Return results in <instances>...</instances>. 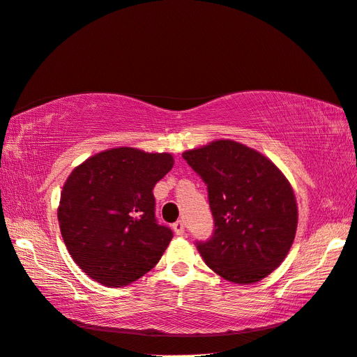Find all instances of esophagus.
<instances>
[{
	"label": "esophagus",
	"instance_id": "esophagus-1",
	"mask_svg": "<svg viewBox=\"0 0 357 357\" xmlns=\"http://www.w3.org/2000/svg\"><path fill=\"white\" fill-rule=\"evenodd\" d=\"M173 231H175L176 235H184L185 234V222L178 220L176 223H173Z\"/></svg>",
	"mask_w": 357,
	"mask_h": 357
}]
</instances>
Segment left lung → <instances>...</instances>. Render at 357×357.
Masks as SVG:
<instances>
[{
    "instance_id": "obj_1",
    "label": "left lung",
    "mask_w": 357,
    "mask_h": 357,
    "mask_svg": "<svg viewBox=\"0 0 357 357\" xmlns=\"http://www.w3.org/2000/svg\"><path fill=\"white\" fill-rule=\"evenodd\" d=\"M182 157L208 187L215 229L197 244L206 266L241 285L267 278L296 238L298 211L287 176L266 155L234 140H214Z\"/></svg>"
}]
</instances>
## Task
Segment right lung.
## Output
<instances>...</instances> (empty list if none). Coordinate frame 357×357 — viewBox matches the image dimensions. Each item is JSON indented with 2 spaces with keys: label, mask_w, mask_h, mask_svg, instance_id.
<instances>
[{
  "label": "right lung",
  "mask_w": 357,
  "mask_h": 357,
  "mask_svg": "<svg viewBox=\"0 0 357 357\" xmlns=\"http://www.w3.org/2000/svg\"><path fill=\"white\" fill-rule=\"evenodd\" d=\"M173 162L167 152L121 146L70 172L57 217L68 252L89 278L119 288L157 266L173 234L157 223L152 190Z\"/></svg>",
  "instance_id": "add662e5"
}]
</instances>
